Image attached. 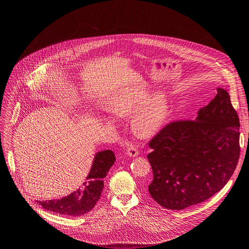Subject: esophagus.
<instances>
[{
    "label": "esophagus",
    "instance_id": "obj_1",
    "mask_svg": "<svg viewBox=\"0 0 249 249\" xmlns=\"http://www.w3.org/2000/svg\"><path fill=\"white\" fill-rule=\"evenodd\" d=\"M127 155L129 157H131V158H135V157H137L139 155V151H138V149L135 146L131 145V146H129L127 148Z\"/></svg>",
    "mask_w": 249,
    "mask_h": 249
}]
</instances>
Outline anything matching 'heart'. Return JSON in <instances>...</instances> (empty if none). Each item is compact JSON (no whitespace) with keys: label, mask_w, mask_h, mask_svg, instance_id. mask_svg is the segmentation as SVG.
<instances>
[{"label":"heart","mask_w":249,"mask_h":249,"mask_svg":"<svg viewBox=\"0 0 249 249\" xmlns=\"http://www.w3.org/2000/svg\"><path fill=\"white\" fill-rule=\"evenodd\" d=\"M145 85L127 88L115 94L108 103V111L117 117L132 114L130 125L139 137L150 138L156 135L169 115V102L162 92L150 94ZM112 123L111 118H106Z\"/></svg>","instance_id":"1"}]
</instances>
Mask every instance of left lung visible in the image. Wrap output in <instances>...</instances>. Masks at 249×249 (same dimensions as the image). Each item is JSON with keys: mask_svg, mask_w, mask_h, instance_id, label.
I'll use <instances>...</instances> for the list:
<instances>
[{"mask_svg": "<svg viewBox=\"0 0 249 249\" xmlns=\"http://www.w3.org/2000/svg\"><path fill=\"white\" fill-rule=\"evenodd\" d=\"M198 111L195 120L166 124L149 143L153 199L183 210L219 192L231 177L240 153L239 119L228 90Z\"/></svg>", "mask_w": 249, "mask_h": 249, "instance_id": "obj_1", "label": "left lung"}]
</instances>
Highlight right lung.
<instances>
[{"mask_svg":"<svg viewBox=\"0 0 249 249\" xmlns=\"http://www.w3.org/2000/svg\"><path fill=\"white\" fill-rule=\"evenodd\" d=\"M114 153L110 150L98 152L92 166L82 186L59 200L37 201L45 210L67 217H80L91 211L99 200L103 190V178L115 161Z\"/></svg>","mask_w":249,"mask_h":249,"instance_id":"obj_1","label":"right lung"}]
</instances>
